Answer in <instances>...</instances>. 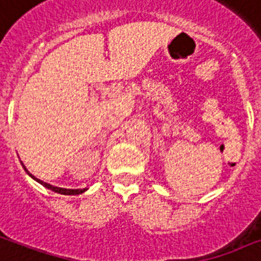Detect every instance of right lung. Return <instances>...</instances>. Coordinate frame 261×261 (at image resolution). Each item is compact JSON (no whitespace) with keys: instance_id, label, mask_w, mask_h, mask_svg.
I'll return each mask as SVG.
<instances>
[{"instance_id":"1","label":"right lung","mask_w":261,"mask_h":261,"mask_svg":"<svg viewBox=\"0 0 261 261\" xmlns=\"http://www.w3.org/2000/svg\"><path fill=\"white\" fill-rule=\"evenodd\" d=\"M21 166H23V168H24V171L27 172V174L31 176V178L34 179V180H37L38 184H41L42 186H45L46 189H50V190H53L55 193H59V194H65V196H76V194H82V193H85L87 190V189H64V188H57V186H53V185L50 184H46V182H43V180H41V179L35 178L31 172H30L27 168H25V166L21 163Z\"/></svg>"}]
</instances>
